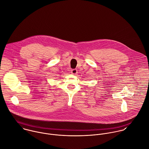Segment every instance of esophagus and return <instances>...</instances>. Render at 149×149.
<instances>
[{
	"mask_svg": "<svg viewBox=\"0 0 149 149\" xmlns=\"http://www.w3.org/2000/svg\"><path fill=\"white\" fill-rule=\"evenodd\" d=\"M77 72H78V71H77V70H76V69H72V70H71V73H72V74H74V75H76V74H77Z\"/></svg>",
	"mask_w": 149,
	"mask_h": 149,
	"instance_id": "34e87169",
	"label": "esophagus"
}]
</instances>
